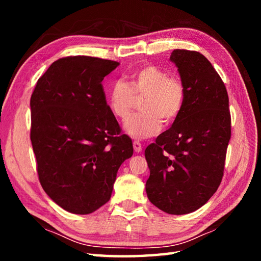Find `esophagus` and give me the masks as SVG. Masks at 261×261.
I'll use <instances>...</instances> for the list:
<instances>
[{"label": "esophagus", "instance_id": "obj_1", "mask_svg": "<svg viewBox=\"0 0 261 261\" xmlns=\"http://www.w3.org/2000/svg\"><path fill=\"white\" fill-rule=\"evenodd\" d=\"M134 149H135V151L136 152H141V150H142V145L141 143L139 142V141H134Z\"/></svg>", "mask_w": 261, "mask_h": 261}]
</instances>
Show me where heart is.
Segmentation results:
<instances>
[{"mask_svg":"<svg viewBox=\"0 0 261 261\" xmlns=\"http://www.w3.org/2000/svg\"><path fill=\"white\" fill-rule=\"evenodd\" d=\"M186 99L184 83L177 75L156 65H145L136 69L129 83L115 82L109 93L112 113L125 121L141 101L142 112L132 116L124 124L127 135L146 139L158 135L165 125H171L179 118Z\"/></svg>","mask_w":261,"mask_h":261,"instance_id":"heart-1","label":"heart"}]
</instances>
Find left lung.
Masks as SVG:
<instances>
[{
    "instance_id": "obj_1",
    "label": "left lung",
    "mask_w": 261,
    "mask_h": 261,
    "mask_svg": "<svg viewBox=\"0 0 261 261\" xmlns=\"http://www.w3.org/2000/svg\"><path fill=\"white\" fill-rule=\"evenodd\" d=\"M170 60L186 88L185 105L175 123L146 148V192L154 206L180 215L203 206L220 186L231 114L224 83L206 57L175 49Z\"/></svg>"
}]
</instances>
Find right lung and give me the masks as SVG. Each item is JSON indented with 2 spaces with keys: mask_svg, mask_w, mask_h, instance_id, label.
Masks as SVG:
<instances>
[{
  "mask_svg": "<svg viewBox=\"0 0 261 261\" xmlns=\"http://www.w3.org/2000/svg\"><path fill=\"white\" fill-rule=\"evenodd\" d=\"M118 65L90 56L60 58L31 95L30 139L39 181L70 213L90 214L109 202L121 164L134 153L102 85Z\"/></svg>",
  "mask_w": 261,
  "mask_h": 261,
  "instance_id": "add662e5",
  "label": "right lung"
}]
</instances>
